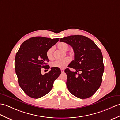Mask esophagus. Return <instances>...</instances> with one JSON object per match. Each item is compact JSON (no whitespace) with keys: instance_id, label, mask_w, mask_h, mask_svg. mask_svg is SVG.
Returning a JSON list of instances; mask_svg holds the SVG:
<instances>
[{"instance_id":"esophagus-1","label":"esophagus","mask_w":120,"mask_h":120,"mask_svg":"<svg viewBox=\"0 0 120 120\" xmlns=\"http://www.w3.org/2000/svg\"><path fill=\"white\" fill-rule=\"evenodd\" d=\"M61 73H63L64 72V69H61Z\"/></svg>"}]
</instances>
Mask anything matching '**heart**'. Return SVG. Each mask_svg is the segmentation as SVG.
Here are the masks:
<instances>
[{"mask_svg": "<svg viewBox=\"0 0 120 120\" xmlns=\"http://www.w3.org/2000/svg\"><path fill=\"white\" fill-rule=\"evenodd\" d=\"M58 49L61 51L65 52L68 49V44L65 42H60L57 44ZM46 56L50 60L54 59V47H52L49 48L46 52ZM69 63V59L68 58L60 60H57L51 63L52 68H64L68 65Z\"/></svg>", "mask_w": 120, "mask_h": 120, "instance_id": "heart-1", "label": "heart"}]
</instances>
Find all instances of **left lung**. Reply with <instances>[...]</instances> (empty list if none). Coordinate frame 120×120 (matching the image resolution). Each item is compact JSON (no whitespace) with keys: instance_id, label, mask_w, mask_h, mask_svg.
<instances>
[{"instance_id":"obj_1","label":"left lung","mask_w":120,"mask_h":120,"mask_svg":"<svg viewBox=\"0 0 120 120\" xmlns=\"http://www.w3.org/2000/svg\"><path fill=\"white\" fill-rule=\"evenodd\" d=\"M73 47L74 60L65 69L68 76L66 85L69 92L80 99L90 98L101 84L104 66L101 50L90 38L82 35H73L60 39ZM81 72V74L77 73Z\"/></svg>"}]
</instances>
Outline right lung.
I'll use <instances>...</instances> for the list:
<instances>
[{"label": "right lung", "instance_id": "1", "mask_svg": "<svg viewBox=\"0 0 120 120\" xmlns=\"http://www.w3.org/2000/svg\"><path fill=\"white\" fill-rule=\"evenodd\" d=\"M58 41L59 38H30L22 43L16 54L15 69L19 85L32 98H40L48 94L61 73L60 68H55L44 75L41 73L42 68H49L46 52Z\"/></svg>", "mask_w": 120, "mask_h": 120}]
</instances>
